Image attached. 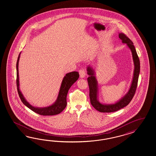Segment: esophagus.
<instances>
[{"mask_svg":"<svg viewBox=\"0 0 156 156\" xmlns=\"http://www.w3.org/2000/svg\"><path fill=\"white\" fill-rule=\"evenodd\" d=\"M79 74H80V76L81 78H83L85 77L86 76V71L84 69H81L79 70Z\"/></svg>","mask_w":156,"mask_h":156,"instance_id":"esophagus-1","label":"esophagus"}]
</instances>
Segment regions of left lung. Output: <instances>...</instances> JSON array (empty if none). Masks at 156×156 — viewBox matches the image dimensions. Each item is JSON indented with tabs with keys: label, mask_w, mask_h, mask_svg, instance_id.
Returning <instances> with one entry per match:
<instances>
[{
	"label": "left lung",
	"mask_w": 156,
	"mask_h": 156,
	"mask_svg": "<svg viewBox=\"0 0 156 156\" xmlns=\"http://www.w3.org/2000/svg\"><path fill=\"white\" fill-rule=\"evenodd\" d=\"M119 38L122 41V42L126 43L128 47L131 50L134 64V71L132 83L130 90H129L128 93L125 95V96H124L122 99H120L119 101L115 104L112 105L101 104L97 100V82L94 74V70H93V69L90 67H87V74L89 76H90L87 78V82L89 87L90 103L95 109L102 113L114 112L127 106L133 99L137 89L138 76L140 71V63L139 58L137 55L135 47L133 45V43L125 34L123 33L119 34Z\"/></svg>",
	"instance_id": "obj_1"
}]
</instances>
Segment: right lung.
Returning <instances> with one entry per match:
<instances>
[{"label":"right lung","mask_w":156,"mask_h":156,"mask_svg":"<svg viewBox=\"0 0 156 156\" xmlns=\"http://www.w3.org/2000/svg\"><path fill=\"white\" fill-rule=\"evenodd\" d=\"M20 54V53L19 54L17 62H16V86H17V90H18L19 97L21 99L22 102H23V104L25 105L27 107H28L29 109L33 110L35 113L42 115H54L61 113L66 108L67 105L66 98H67L68 91L73 84L78 80L80 76L78 72L73 71L71 73L66 74V76H65V77L63 78L62 80L61 86L58 96V98L54 104L52 105L51 106H50L46 108H35L26 101V100L24 98L23 95H22L19 89L18 64H19Z\"/></svg>","instance_id":"obj_1"}]
</instances>
